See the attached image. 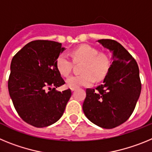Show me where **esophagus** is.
Masks as SVG:
<instances>
[{
  "mask_svg": "<svg viewBox=\"0 0 152 152\" xmlns=\"http://www.w3.org/2000/svg\"><path fill=\"white\" fill-rule=\"evenodd\" d=\"M76 89H77V88H72V91H76Z\"/></svg>",
  "mask_w": 152,
  "mask_h": 152,
  "instance_id": "esophagus-1",
  "label": "esophagus"
}]
</instances>
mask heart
<instances>
[{
  "mask_svg": "<svg viewBox=\"0 0 152 152\" xmlns=\"http://www.w3.org/2000/svg\"><path fill=\"white\" fill-rule=\"evenodd\" d=\"M73 61L84 62L80 75L71 76L66 80V86L69 88H77L81 86L88 87L94 80L104 78L110 67V58L106 52H99L94 47L83 45L72 52ZM73 62L68 56L61 53L56 59V67L61 75L67 77L71 73Z\"/></svg>",
  "mask_w": 152,
  "mask_h": 152,
  "instance_id": "1",
  "label": "heart"
}]
</instances>
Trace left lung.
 Returning a JSON list of instances; mask_svg holds the SVG:
<instances>
[{"label": "left lung", "mask_w": 152, "mask_h": 152, "mask_svg": "<svg viewBox=\"0 0 152 152\" xmlns=\"http://www.w3.org/2000/svg\"><path fill=\"white\" fill-rule=\"evenodd\" d=\"M113 52L112 64L103 84L86 90L83 111L90 121L104 129H113L127 120L135 110L142 90L136 61L118 42L98 40Z\"/></svg>", "instance_id": "obj_1"}]
</instances>
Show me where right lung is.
I'll list each match as a JSON object with an SVG mask.
<instances>
[{"instance_id":"add662e5","label":"right lung","mask_w":152,"mask_h":152,"mask_svg":"<svg viewBox=\"0 0 152 152\" xmlns=\"http://www.w3.org/2000/svg\"><path fill=\"white\" fill-rule=\"evenodd\" d=\"M64 50L57 42L35 40L12 58L8 91L18 115L31 126L42 128L57 122L72 96L70 89L56 90L65 83L56 67Z\"/></svg>"}]
</instances>
